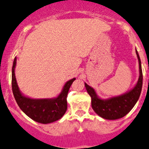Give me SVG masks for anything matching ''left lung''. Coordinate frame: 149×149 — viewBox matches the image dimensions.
I'll use <instances>...</instances> for the list:
<instances>
[{"label": "left lung", "mask_w": 149, "mask_h": 149, "mask_svg": "<svg viewBox=\"0 0 149 149\" xmlns=\"http://www.w3.org/2000/svg\"><path fill=\"white\" fill-rule=\"evenodd\" d=\"M136 54L139 62V78L135 86L127 93L104 99L100 98L93 87L85 83V87L91 97L92 107L101 118L108 120L121 119L127 115L137 102L143 86V72L141 61L136 49Z\"/></svg>", "instance_id": "1"}]
</instances>
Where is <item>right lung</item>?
Listing matches in <instances>:
<instances>
[{
	"mask_svg": "<svg viewBox=\"0 0 149 149\" xmlns=\"http://www.w3.org/2000/svg\"><path fill=\"white\" fill-rule=\"evenodd\" d=\"M16 57L12 68V88L15 99L21 110L30 119L42 124H48L61 119L67 110V95L71 85L76 78H72L64 84L61 93L54 98H32L22 93L15 78Z\"/></svg>",
	"mask_w": 149,
	"mask_h": 149,
	"instance_id": "right-lung-1",
	"label": "right lung"
}]
</instances>
